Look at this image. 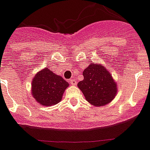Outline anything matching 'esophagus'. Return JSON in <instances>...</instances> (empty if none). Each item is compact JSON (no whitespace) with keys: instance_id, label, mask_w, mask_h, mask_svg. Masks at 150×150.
I'll list each match as a JSON object with an SVG mask.
<instances>
[{"instance_id":"obj_1","label":"esophagus","mask_w":150,"mask_h":150,"mask_svg":"<svg viewBox=\"0 0 150 150\" xmlns=\"http://www.w3.org/2000/svg\"><path fill=\"white\" fill-rule=\"evenodd\" d=\"M70 83L72 85H73V86H75V85L77 84L76 80H75V79H71L70 80Z\"/></svg>"}]
</instances>
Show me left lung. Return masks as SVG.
I'll use <instances>...</instances> for the list:
<instances>
[{"label": "left lung", "mask_w": 150, "mask_h": 150, "mask_svg": "<svg viewBox=\"0 0 150 150\" xmlns=\"http://www.w3.org/2000/svg\"><path fill=\"white\" fill-rule=\"evenodd\" d=\"M83 80L78 83L86 100L95 107L110 103L117 95V85L110 72L100 64H90L83 72Z\"/></svg>", "instance_id": "obj_1"}]
</instances>
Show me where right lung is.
Wrapping results in <instances>:
<instances>
[{
	"label": "right lung",
	"mask_w": 150,
	"mask_h": 150,
	"mask_svg": "<svg viewBox=\"0 0 150 150\" xmlns=\"http://www.w3.org/2000/svg\"><path fill=\"white\" fill-rule=\"evenodd\" d=\"M61 76L46 67L39 71L32 81V96L36 102L44 107H51L62 100L64 91L69 86Z\"/></svg>",
	"instance_id": "1"
}]
</instances>
